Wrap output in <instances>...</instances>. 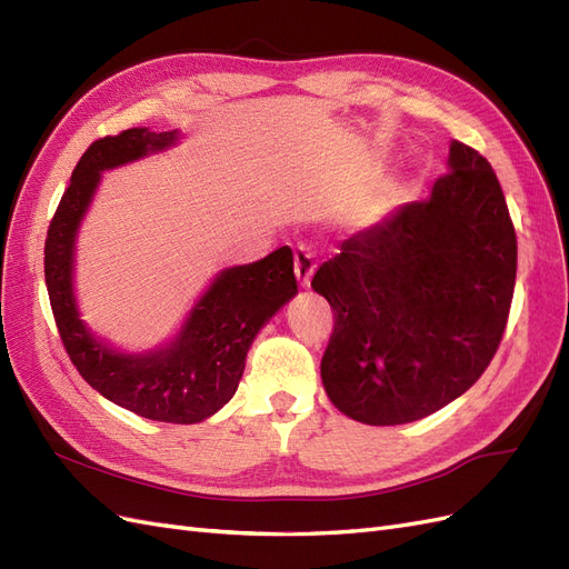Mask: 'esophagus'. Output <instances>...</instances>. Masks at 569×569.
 I'll list each match as a JSON object with an SVG mask.
<instances>
[{"label":"esophagus","mask_w":569,"mask_h":569,"mask_svg":"<svg viewBox=\"0 0 569 569\" xmlns=\"http://www.w3.org/2000/svg\"><path fill=\"white\" fill-rule=\"evenodd\" d=\"M315 248L307 246V242H298L296 248V276L302 288H310V281H312V273L317 269V259H315Z\"/></svg>","instance_id":"esophagus-1"}]
</instances>
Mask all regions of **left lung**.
<instances>
[{
	"instance_id": "obj_1",
	"label": "left lung",
	"mask_w": 569,
	"mask_h": 569,
	"mask_svg": "<svg viewBox=\"0 0 569 569\" xmlns=\"http://www.w3.org/2000/svg\"><path fill=\"white\" fill-rule=\"evenodd\" d=\"M427 202L340 242L312 288L333 331L321 381L371 427L408 425L460 398L491 365L515 293L517 236L486 157L450 144Z\"/></svg>"
}]
</instances>
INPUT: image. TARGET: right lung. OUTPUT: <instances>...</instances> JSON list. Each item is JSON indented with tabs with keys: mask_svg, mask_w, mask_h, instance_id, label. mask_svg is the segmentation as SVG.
Segmentation results:
<instances>
[{
	"mask_svg": "<svg viewBox=\"0 0 569 569\" xmlns=\"http://www.w3.org/2000/svg\"><path fill=\"white\" fill-rule=\"evenodd\" d=\"M176 131L128 128L94 140L73 169L44 240V281L61 343L97 393L144 419L194 425L236 393L257 331L298 293L293 250H273L254 264L226 269L194 305L176 343L150 355H121L97 343L73 300V240L100 171L164 150Z\"/></svg>",
	"mask_w": 569,
	"mask_h": 569,
	"instance_id": "right-lung-1",
	"label": "right lung"
}]
</instances>
